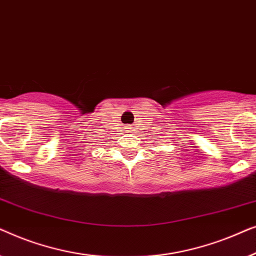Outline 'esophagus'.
<instances>
[{"label": "esophagus", "instance_id": "34e87169", "mask_svg": "<svg viewBox=\"0 0 256 256\" xmlns=\"http://www.w3.org/2000/svg\"><path fill=\"white\" fill-rule=\"evenodd\" d=\"M124 128L127 129L128 132H130V130H132V126H129V124H126V126H124Z\"/></svg>", "mask_w": 256, "mask_h": 256}]
</instances>
